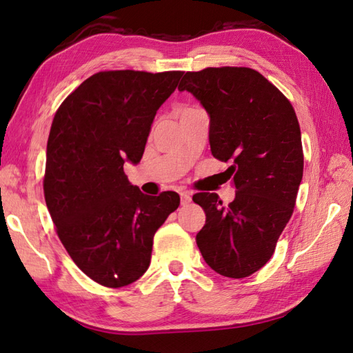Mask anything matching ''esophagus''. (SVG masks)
<instances>
[{
  "mask_svg": "<svg viewBox=\"0 0 353 353\" xmlns=\"http://www.w3.org/2000/svg\"><path fill=\"white\" fill-rule=\"evenodd\" d=\"M181 201H182V205H183V206L190 205V203H191V194H190L188 191H183V192H181Z\"/></svg>",
  "mask_w": 353,
  "mask_h": 353,
  "instance_id": "34e87169",
  "label": "esophagus"
}]
</instances>
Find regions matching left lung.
Masks as SVG:
<instances>
[{"instance_id": "1", "label": "left lung", "mask_w": 353, "mask_h": 353, "mask_svg": "<svg viewBox=\"0 0 353 353\" xmlns=\"http://www.w3.org/2000/svg\"><path fill=\"white\" fill-rule=\"evenodd\" d=\"M179 91L200 101L209 118V144L235 185L228 206L214 192H197L205 226L196 236L214 272L241 279L272 258L294 211L303 176L296 112L279 89L252 68L221 66L186 72Z\"/></svg>"}]
</instances>
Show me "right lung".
Masks as SVG:
<instances>
[{
    "label": "right lung",
    "mask_w": 353,
    "mask_h": 353,
    "mask_svg": "<svg viewBox=\"0 0 353 353\" xmlns=\"http://www.w3.org/2000/svg\"><path fill=\"white\" fill-rule=\"evenodd\" d=\"M182 74L97 72L52 119L45 201L71 259L103 287H125L147 272L156 230L181 203L174 191L142 194L124 163L141 161L156 112Z\"/></svg>",
    "instance_id": "right-lung-1"
}]
</instances>
